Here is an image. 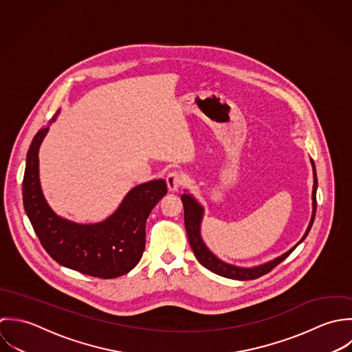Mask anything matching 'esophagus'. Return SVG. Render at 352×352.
<instances>
[{"instance_id": "esophagus-1", "label": "esophagus", "mask_w": 352, "mask_h": 352, "mask_svg": "<svg viewBox=\"0 0 352 352\" xmlns=\"http://www.w3.org/2000/svg\"><path fill=\"white\" fill-rule=\"evenodd\" d=\"M166 182H167L168 190L170 192H175V190H178L185 184V178H184V175L181 173L171 171L166 177Z\"/></svg>"}]
</instances>
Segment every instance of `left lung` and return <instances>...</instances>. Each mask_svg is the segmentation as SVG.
Wrapping results in <instances>:
<instances>
[{
	"label": "left lung",
	"instance_id": "1",
	"mask_svg": "<svg viewBox=\"0 0 352 352\" xmlns=\"http://www.w3.org/2000/svg\"><path fill=\"white\" fill-rule=\"evenodd\" d=\"M311 160V166H313V178H314V184H313V193H311V200H313V212H311V219L309 223V227L305 232V235L302 236V239L294 246L291 248L288 252H285L284 254L279 256L278 258L265 263L263 265L258 267H253V268H242V267H236V265H231L228 263L221 261L219 257H216L211 250L207 248V245L204 243L203 238H201V221H203V216H204V208L203 206L199 204V201L189 193H184L181 196L182 204H184V219H185V227H186V232H188V239L189 243L192 246V250L196 256V258L199 260V263L210 270L213 274L223 276V278H228V279H234V280H253V279H258L260 276L271 272L276 265H279L281 261H284L292 252L294 249L307 236L314 217H316V208H317V201H316V193H317V174H316V166L313 159Z\"/></svg>",
	"mask_w": 352,
	"mask_h": 352
}]
</instances>
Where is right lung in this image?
Returning <instances> with one entry per match:
<instances>
[{
	"mask_svg": "<svg viewBox=\"0 0 352 352\" xmlns=\"http://www.w3.org/2000/svg\"><path fill=\"white\" fill-rule=\"evenodd\" d=\"M60 110L49 121L52 125ZM49 132L41 129L27 152L23 204L42 246L63 267L100 279H114L132 271L145 248V221L167 193L164 179L129 190L117 211L94 224H80L58 216L47 204L39 179V146Z\"/></svg>",
	"mask_w": 352,
	"mask_h": 352,
	"instance_id": "right-lung-1",
	"label": "right lung"
}]
</instances>
